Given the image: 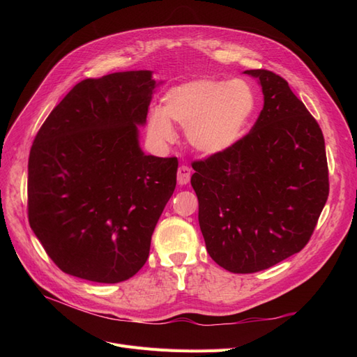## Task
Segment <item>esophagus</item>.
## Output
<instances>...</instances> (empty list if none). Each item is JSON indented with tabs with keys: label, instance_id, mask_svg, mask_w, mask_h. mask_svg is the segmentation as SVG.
<instances>
[{
	"label": "esophagus",
	"instance_id": "esophagus-1",
	"mask_svg": "<svg viewBox=\"0 0 357 357\" xmlns=\"http://www.w3.org/2000/svg\"><path fill=\"white\" fill-rule=\"evenodd\" d=\"M190 176H192V171H190V168H189L188 165L178 167V171H177V181H178V185H181V186L188 185V183L190 181Z\"/></svg>",
	"mask_w": 357,
	"mask_h": 357
}]
</instances>
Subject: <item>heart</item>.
<instances>
[{"mask_svg": "<svg viewBox=\"0 0 357 357\" xmlns=\"http://www.w3.org/2000/svg\"><path fill=\"white\" fill-rule=\"evenodd\" d=\"M256 110V95L243 80L199 79L174 86L164 96V107L147 116L146 129L158 146L176 142L171 122L186 129L192 149L219 155L243 138Z\"/></svg>", "mask_w": 357, "mask_h": 357, "instance_id": "b5f03b06", "label": "heart"}]
</instances>
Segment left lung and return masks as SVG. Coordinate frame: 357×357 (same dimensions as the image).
Wrapping results in <instances>:
<instances>
[{"instance_id": "left-lung-1", "label": "left lung", "mask_w": 357, "mask_h": 357, "mask_svg": "<svg viewBox=\"0 0 357 357\" xmlns=\"http://www.w3.org/2000/svg\"><path fill=\"white\" fill-rule=\"evenodd\" d=\"M244 73L262 86L261 114L234 147L193 162L190 178L207 252L235 274L262 271L301 252L329 195L316 119L278 74Z\"/></svg>"}]
</instances>
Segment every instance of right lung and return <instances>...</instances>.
I'll return each instance as SVG.
<instances>
[{"label": "right lung", "mask_w": 357, "mask_h": 357, "mask_svg": "<svg viewBox=\"0 0 357 357\" xmlns=\"http://www.w3.org/2000/svg\"><path fill=\"white\" fill-rule=\"evenodd\" d=\"M155 88L147 70L82 80L37 132L28 220L61 271L121 283L146 264L178 167L138 146Z\"/></svg>", "instance_id": "1"}]
</instances>
